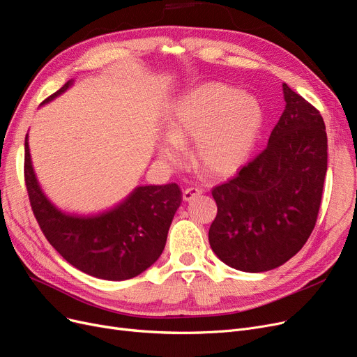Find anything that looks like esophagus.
I'll return each mask as SVG.
<instances>
[{
  "instance_id": "34e87169",
  "label": "esophagus",
  "mask_w": 357,
  "mask_h": 357,
  "mask_svg": "<svg viewBox=\"0 0 357 357\" xmlns=\"http://www.w3.org/2000/svg\"><path fill=\"white\" fill-rule=\"evenodd\" d=\"M199 194H203V190L198 188V187H190L183 191V199L185 201H191L195 197H198Z\"/></svg>"
}]
</instances>
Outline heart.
Returning <instances> with one entry per match:
<instances>
[{
	"mask_svg": "<svg viewBox=\"0 0 357 357\" xmlns=\"http://www.w3.org/2000/svg\"><path fill=\"white\" fill-rule=\"evenodd\" d=\"M261 102L223 83H206L185 93L169 119V134L159 146V158L176 166L182 143L194 142L192 159L213 176L234 174L254 151L264 127Z\"/></svg>",
	"mask_w": 357,
	"mask_h": 357,
	"instance_id": "b5f03b06",
	"label": "heart"
}]
</instances>
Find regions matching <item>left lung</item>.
<instances>
[{"label":"left lung","instance_id":"obj_1","mask_svg":"<svg viewBox=\"0 0 357 357\" xmlns=\"http://www.w3.org/2000/svg\"><path fill=\"white\" fill-rule=\"evenodd\" d=\"M284 111L264 151L211 194L213 252L246 273L280 267L311 236L327 174V132L317 107L286 83Z\"/></svg>","mask_w":357,"mask_h":357}]
</instances>
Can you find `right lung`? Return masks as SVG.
Segmentation results:
<instances>
[{
	"label": "right lung",
	"mask_w": 357,
	"mask_h": 357,
	"mask_svg": "<svg viewBox=\"0 0 357 357\" xmlns=\"http://www.w3.org/2000/svg\"><path fill=\"white\" fill-rule=\"evenodd\" d=\"M73 84L67 82L43 103ZM24 181L33 214L45 238L67 262L103 280H127L146 271L162 255L167 231L181 206L176 183L137 187L114 208L98 215L58 210L43 194L24 140Z\"/></svg>",
	"instance_id": "right-lung-1"
}]
</instances>
